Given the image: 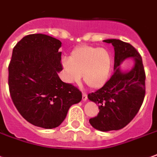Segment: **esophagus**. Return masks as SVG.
<instances>
[{
  "label": "esophagus",
  "mask_w": 157,
  "mask_h": 157,
  "mask_svg": "<svg viewBox=\"0 0 157 157\" xmlns=\"http://www.w3.org/2000/svg\"><path fill=\"white\" fill-rule=\"evenodd\" d=\"M82 99H83V101H86V100H87L88 99V95H87V94H86V93H83V95H82Z\"/></svg>",
  "instance_id": "obj_1"
}]
</instances>
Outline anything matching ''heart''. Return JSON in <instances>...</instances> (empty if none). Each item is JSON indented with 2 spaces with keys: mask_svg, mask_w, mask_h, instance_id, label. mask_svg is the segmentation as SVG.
<instances>
[{
  "mask_svg": "<svg viewBox=\"0 0 157 157\" xmlns=\"http://www.w3.org/2000/svg\"><path fill=\"white\" fill-rule=\"evenodd\" d=\"M63 65L67 82L77 84L83 75L84 83L89 87L98 89L108 80L112 57L106 49L83 45L74 49L69 61L63 62Z\"/></svg>",
  "mask_w": 157,
  "mask_h": 157,
  "instance_id": "heart-1",
  "label": "heart"
}]
</instances>
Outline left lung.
<instances>
[{
  "instance_id": "left-lung-1",
  "label": "left lung",
  "mask_w": 157,
  "mask_h": 157,
  "mask_svg": "<svg viewBox=\"0 0 157 157\" xmlns=\"http://www.w3.org/2000/svg\"><path fill=\"white\" fill-rule=\"evenodd\" d=\"M104 42L114 47V72L101 89L88 94V98L98 104L100 110L90 123L95 129L106 132L123 128L136 116L145 95V73L142 57L133 45L116 39ZM128 57L135 60V67L123 73L120 64Z\"/></svg>"
}]
</instances>
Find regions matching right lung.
Masks as SVG:
<instances>
[{
    "mask_svg": "<svg viewBox=\"0 0 157 157\" xmlns=\"http://www.w3.org/2000/svg\"><path fill=\"white\" fill-rule=\"evenodd\" d=\"M62 42L46 34H29L17 43L8 66L13 104L23 118L44 128L58 127L81 91L60 79Z\"/></svg>",
    "mask_w": 157,
    "mask_h": 157,
    "instance_id": "obj_1",
    "label": "right lung"
}]
</instances>
